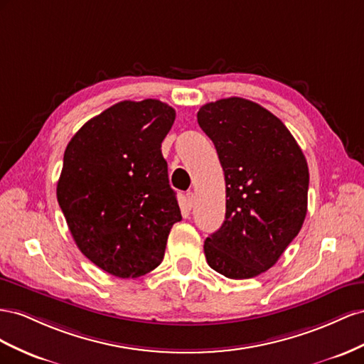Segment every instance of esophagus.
Instances as JSON below:
<instances>
[{"label": "esophagus", "mask_w": 364, "mask_h": 364, "mask_svg": "<svg viewBox=\"0 0 364 364\" xmlns=\"http://www.w3.org/2000/svg\"><path fill=\"white\" fill-rule=\"evenodd\" d=\"M195 198H196V196H195L193 192L186 193V204L189 205V209H192V207L195 205Z\"/></svg>", "instance_id": "34e87169"}]
</instances>
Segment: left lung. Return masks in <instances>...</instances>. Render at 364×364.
I'll list each match as a JSON object with an SVG mask.
<instances>
[{"label": "left lung", "instance_id": "obj_1", "mask_svg": "<svg viewBox=\"0 0 364 364\" xmlns=\"http://www.w3.org/2000/svg\"><path fill=\"white\" fill-rule=\"evenodd\" d=\"M196 117L215 144L225 178V220L204 242L207 264L228 279L259 276L302 228L306 159L285 124L252 100L205 103Z\"/></svg>", "mask_w": 364, "mask_h": 364}]
</instances>
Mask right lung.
Wrapping results in <instances>:
<instances>
[{
	"mask_svg": "<svg viewBox=\"0 0 364 364\" xmlns=\"http://www.w3.org/2000/svg\"><path fill=\"white\" fill-rule=\"evenodd\" d=\"M175 109L123 100L88 120L67 144L58 203L79 250L116 277L157 268L181 212L161 141Z\"/></svg>",
	"mask_w": 364,
	"mask_h": 364,
	"instance_id": "1",
	"label": "right lung"
}]
</instances>
